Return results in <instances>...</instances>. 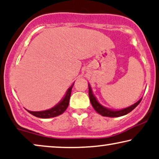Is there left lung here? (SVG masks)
I'll return each mask as SVG.
<instances>
[{"instance_id": "8db88e82", "label": "left lung", "mask_w": 159, "mask_h": 159, "mask_svg": "<svg viewBox=\"0 0 159 159\" xmlns=\"http://www.w3.org/2000/svg\"><path fill=\"white\" fill-rule=\"evenodd\" d=\"M89 99H90L91 104L93 107V109H94L95 110L97 111L98 113L100 114L102 116H104V117H121V116L127 115V114L130 112L131 111H133V109L140 104V102H141V99H140L139 101L136 102L135 104H134L130 107H127V108H125L118 111H113V110H110V109L105 108V107L102 106V105L97 102V99H96L95 97L93 94L90 86H89Z\"/></svg>"}]
</instances>
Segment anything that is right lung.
<instances>
[{
    "label": "right lung",
    "instance_id": "right-lung-1",
    "mask_svg": "<svg viewBox=\"0 0 159 159\" xmlns=\"http://www.w3.org/2000/svg\"><path fill=\"white\" fill-rule=\"evenodd\" d=\"M73 85H74V84H73L72 86L68 89V90L66 93V95L65 96L64 99H62V101L60 102L59 104L56 105L55 107H53V108L48 109V110L42 111H28L30 114H32V115L39 118L55 117L60 115H62V114L66 110V109L68 108V107L69 100H70V97L71 94V90H72Z\"/></svg>",
    "mask_w": 159,
    "mask_h": 159
}]
</instances>
